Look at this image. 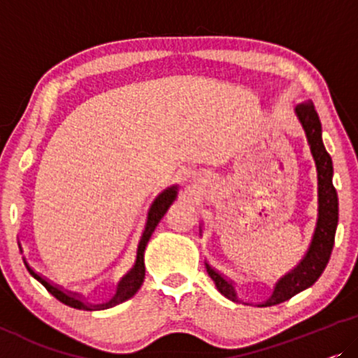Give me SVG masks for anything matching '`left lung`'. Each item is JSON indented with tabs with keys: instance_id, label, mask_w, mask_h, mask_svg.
<instances>
[{
	"instance_id": "left-lung-1",
	"label": "left lung",
	"mask_w": 358,
	"mask_h": 358,
	"mask_svg": "<svg viewBox=\"0 0 358 358\" xmlns=\"http://www.w3.org/2000/svg\"><path fill=\"white\" fill-rule=\"evenodd\" d=\"M295 117L305 131L306 141H308L311 155H313L316 178H318V219H316V227L313 231V238L306 250V253L294 269L289 271L285 275L278 280L274 287L273 295L258 306H271L278 305L282 301L292 299V296L300 294L308 289L320 279L323 271L328 264L332 246H334V235L337 229V219H339V203H337V193L332 186V160L331 155L326 152L323 144V131H321V122L318 113H316L315 105L311 102L296 105L294 108ZM201 234V227H199ZM206 271L214 280L217 290L229 300L236 303H245L238 299L235 289V282L229 279L227 275L214 269L208 261H206ZM248 305V303H245Z\"/></svg>"
}]
</instances>
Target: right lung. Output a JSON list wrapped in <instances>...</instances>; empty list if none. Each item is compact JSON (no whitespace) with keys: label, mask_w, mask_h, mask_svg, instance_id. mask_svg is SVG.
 <instances>
[{"label":"right lung","mask_w":358,"mask_h":358,"mask_svg":"<svg viewBox=\"0 0 358 358\" xmlns=\"http://www.w3.org/2000/svg\"><path fill=\"white\" fill-rule=\"evenodd\" d=\"M177 196H178V186L173 185V186H170V188L164 189L162 193H160L157 198L154 199V203L150 204L143 236H141V241L138 245V253H136L134 266L129 269L128 274H124L123 278L120 279L118 285H117V294H115L108 301H105V303H89V301H85V299L79 296L78 294H73V292H68V290L62 289V287L52 284V282H50L48 279H45L43 275L35 273V271L29 266L27 261H26V268L29 273L32 274V278L37 279L40 284H42L45 289H47L50 294L55 296V299L63 301L64 305L73 306V308L94 311V310H107L118 303H123V301L131 299V296H133L136 292L141 289V285H143L144 275H145V266H144L145 246H148V241L150 240V236H152L155 227H157L160 222V219L164 217L170 206L173 204V201L177 199Z\"/></svg>","instance_id":"obj_1"}]
</instances>
